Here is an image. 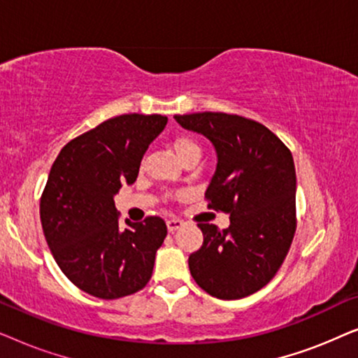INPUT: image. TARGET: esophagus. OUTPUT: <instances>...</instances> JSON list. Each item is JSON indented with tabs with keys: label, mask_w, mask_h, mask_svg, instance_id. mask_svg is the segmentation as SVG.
Returning <instances> with one entry per match:
<instances>
[{
	"label": "esophagus",
	"mask_w": 358,
	"mask_h": 358,
	"mask_svg": "<svg viewBox=\"0 0 358 358\" xmlns=\"http://www.w3.org/2000/svg\"><path fill=\"white\" fill-rule=\"evenodd\" d=\"M166 224H168V231L173 233V231H176V229L182 228L184 222H182V220H179V218H169L168 222H166Z\"/></svg>",
	"instance_id": "34e87169"
}]
</instances>
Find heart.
<instances>
[{
    "instance_id": "obj_1",
    "label": "heart",
    "mask_w": 358,
    "mask_h": 358,
    "mask_svg": "<svg viewBox=\"0 0 358 358\" xmlns=\"http://www.w3.org/2000/svg\"><path fill=\"white\" fill-rule=\"evenodd\" d=\"M174 150L180 159H184L189 155H200L199 145L194 140L187 138V136H179L174 140Z\"/></svg>"
}]
</instances>
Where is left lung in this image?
Listing matches in <instances>:
<instances>
[{"label":"left lung","instance_id":"obj_1","mask_svg":"<svg viewBox=\"0 0 358 358\" xmlns=\"http://www.w3.org/2000/svg\"><path fill=\"white\" fill-rule=\"evenodd\" d=\"M207 136L217 169L205 199L229 213L223 231L199 223L203 244L189 256L197 285L220 300H238L267 285L285 261L296 229V174L290 150L267 127L224 112L174 115Z\"/></svg>","mask_w":358,"mask_h":358}]
</instances>
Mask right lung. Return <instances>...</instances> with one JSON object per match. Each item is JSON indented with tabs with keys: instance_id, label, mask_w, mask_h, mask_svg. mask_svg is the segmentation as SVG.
<instances>
[{
	"instance_id": "add662e5",
	"label": "right lung",
	"mask_w": 358,
	"mask_h": 358,
	"mask_svg": "<svg viewBox=\"0 0 358 358\" xmlns=\"http://www.w3.org/2000/svg\"><path fill=\"white\" fill-rule=\"evenodd\" d=\"M168 117L124 114L63 146L41 197V222L58 267L102 300L138 292L150 282L168 228L163 218L120 228L114 195L134 184L151 141Z\"/></svg>"
}]
</instances>
